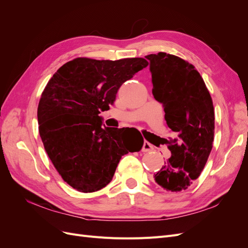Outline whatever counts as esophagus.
<instances>
[{
	"instance_id": "1",
	"label": "esophagus",
	"mask_w": 248,
	"mask_h": 248,
	"mask_svg": "<svg viewBox=\"0 0 248 248\" xmlns=\"http://www.w3.org/2000/svg\"><path fill=\"white\" fill-rule=\"evenodd\" d=\"M154 148H153V146L150 144V142H148V141H145L144 142V145H142V152H150V151H152Z\"/></svg>"
}]
</instances>
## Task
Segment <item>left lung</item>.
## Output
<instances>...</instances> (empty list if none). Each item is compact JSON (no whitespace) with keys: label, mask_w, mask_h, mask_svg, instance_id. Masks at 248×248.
<instances>
[{"label":"left lung","mask_w":248,"mask_h":248,"mask_svg":"<svg viewBox=\"0 0 248 248\" xmlns=\"http://www.w3.org/2000/svg\"><path fill=\"white\" fill-rule=\"evenodd\" d=\"M152 93L162 103L172 133L171 156L154 174L155 182L170 191L188 188L204 169L213 147L214 108L212 98L194 66L167 52L148 55Z\"/></svg>","instance_id":"left-lung-1"}]
</instances>
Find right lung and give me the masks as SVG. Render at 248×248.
Segmentation results:
<instances>
[{
    "label": "right lung",
    "instance_id": "add662e5",
    "mask_svg": "<svg viewBox=\"0 0 248 248\" xmlns=\"http://www.w3.org/2000/svg\"><path fill=\"white\" fill-rule=\"evenodd\" d=\"M148 64L142 58H77L44 88L37 110L40 138L59 174L78 191L106 187L121 157L138 151L126 146L123 129L103 127L99 114L109 109L123 82Z\"/></svg>",
    "mask_w": 248,
    "mask_h": 248
}]
</instances>
